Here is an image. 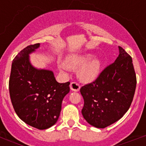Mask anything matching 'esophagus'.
Masks as SVG:
<instances>
[{
    "label": "esophagus",
    "instance_id": "1",
    "mask_svg": "<svg viewBox=\"0 0 146 146\" xmlns=\"http://www.w3.org/2000/svg\"><path fill=\"white\" fill-rule=\"evenodd\" d=\"M70 88L72 91H80V85L76 82H71L70 84Z\"/></svg>",
    "mask_w": 146,
    "mask_h": 146
}]
</instances>
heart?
Returning <instances> with one entry per match:
<instances>
[{"label":"heart","instance_id":"heart-1","mask_svg":"<svg viewBox=\"0 0 146 146\" xmlns=\"http://www.w3.org/2000/svg\"><path fill=\"white\" fill-rule=\"evenodd\" d=\"M91 55H72L67 58L66 65L72 69H77L81 66L78 71V77L84 82H90L99 75L102 66L99 59L92 58L89 61ZM59 69L60 71H64L66 67L64 65H59Z\"/></svg>","mask_w":146,"mask_h":146}]
</instances>
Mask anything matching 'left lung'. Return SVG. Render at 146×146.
Returning <instances> with one entry per match:
<instances>
[{
    "label": "left lung",
    "mask_w": 146,
    "mask_h": 146,
    "mask_svg": "<svg viewBox=\"0 0 146 146\" xmlns=\"http://www.w3.org/2000/svg\"><path fill=\"white\" fill-rule=\"evenodd\" d=\"M118 48L115 62L80 88L84 99L83 118L96 128H105L122 118L135 95L137 78L132 59L122 47Z\"/></svg>",
    "instance_id": "8db88e82"
}]
</instances>
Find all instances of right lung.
I'll return each instance as SVG.
<instances>
[{
    "instance_id": "add662e5",
    "label": "right lung",
    "mask_w": 146,
    "mask_h": 146,
    "mask_svg": "<svg viewBox=\"0 0 146 146\" xmlns=\"http://www.w3.org/2000/svg\"><path fill=\"white\" fill-rule=\"evenodd\" d=\"M39 43L28 45L13 60L9 89L11 101L19 118L38 129H46L57 122L63 99L70 91V82L59 83L52 71L37 69L29 55Z\"/></svg>"
}]
</instances>
